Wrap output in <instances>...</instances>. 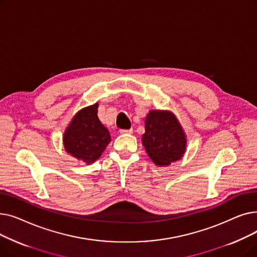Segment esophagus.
Listing matches in <instances>:
<instances>
[{"mask_svg": "<svg viewBox=\"0 0 257 257\" xmlns=\"http://www.w3.org/2000/svg\"><path fill=\"white\" fill-rule=\"evenodd\" d=\"M132 132H133L132 128L131 129H121V130H119L120 134H131Z\"/></svg>", "mask_w": 257, "mask_h": 257, "instance_id": "34e87169", "label": "esophagus"}]
</instances>
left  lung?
<instances>
[{
  "instance_id": "1",
  "label": "left lung",
  "mask_w": 257,
  "mask_h": 257,
  "mask_svg": "<svg viewBox=\"0 0 257 257\" xmlns=\"http://www.w3.org/2000/svg\"><path fill=\"white\" fill-rule=\"evenodd\" d=\"M142 143L158 167L179 160L186 149V137L177 117L171 111L151 110L145 119Z\"/></svg>"
}]
</instances>
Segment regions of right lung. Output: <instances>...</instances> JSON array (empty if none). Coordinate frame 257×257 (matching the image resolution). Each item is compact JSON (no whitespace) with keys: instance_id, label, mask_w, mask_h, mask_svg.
Wrapping results in <instances>:
<instances>
[{"instance_id":"obj_1","label":"right lung","mask_w":257,"mask_h":257,"mask_svg":"<svg viewBox=\"0 0 257 257\" xmlns=\"http://www.w3.org/2000/svg\"><path fill=\"white\" fill-rule=\"evenodd\" d=\"M98 107L96 103L79 110L63 134L65 151L86 165L99 159L111 141L98 117Z\"/></svg>"}]
</instances>
